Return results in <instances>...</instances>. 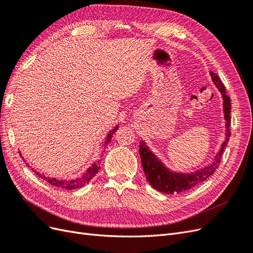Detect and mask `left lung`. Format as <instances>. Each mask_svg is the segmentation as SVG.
<instances>
[{"label": "left lung", "mask_w": 253, "mask_h": 253, "mask_svg": "<svg viewBox=\"0 0 253 253\" xmlns=\"http://www.w3.org/2000/svg\"><path fill=\"white\" fill-rule=\"evenodd\" d=\"M211 77L214 84L217 86L219 91L223 95L224 98V114L226 119V139L224 143L221 144V148L218 151L217 155L214 158L213 163L204 168L196 173L191 174H180V173H173L170 170L159 162V160L154 156V154L149 150L142 140L139 143V154L141 158V164L143 168V172L145 174L150 185L155 190L163 192L166 194H175L185 192L187 190L195 187L200 182H203L207 178L216 171L217 168L220 164V158L223 155L224 150L229 141V137L231 135L230 131V111H231V103H230V97L226 94V88L224 86L223 82L219 79L216 74L211 72Z\"/></svg>", "instance_id": "1"}]
</instances>
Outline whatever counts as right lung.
Wrapping results in <instances>:
<instances>
[{"instance_id":"obj_1","label":"right lung","mask_w":253,"mask_h":253,"mask_svg":"<svg viewBox=\"0 0 253 253\" xmlns=\"http://www.w3.org/2000/svg\"><path fill=\"white\" fill-rule=\"evenodd\" d=\"M117 128H118V126L115 127L113 131L108 135V138H106V141H105L106 145H108V143L111 141L112 135L115 133V131H116ZM23 160L25 162L24 158H23ZM99 169H100V160H98L97 163L91 165V167L87 170V172L84 174L83 176H81L80 178H76V179H72V180H61V179H57V178L48 177V176H45L44 174H40L39 172H37L36 170H34V168H32V170L35 172V174L39 176V177L43 178L44 180H46L52 186H55V187L60 188V189H64V190H74V189H78V188H82L83 186H85V183H87L91 178L94 177V176L97 174V172L99 171Z\"/></svg>"}]
</instances>
